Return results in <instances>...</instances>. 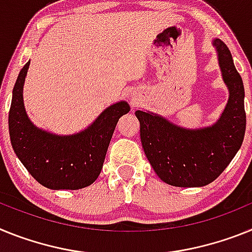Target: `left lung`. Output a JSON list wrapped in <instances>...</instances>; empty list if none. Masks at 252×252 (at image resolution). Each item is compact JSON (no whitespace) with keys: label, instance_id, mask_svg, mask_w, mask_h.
<instances>
[{"label":"left lung","instance_id":"obj_1","mask_svg":"<svg viewBox=\"0 0 252 252\" xmlns=\"http://www.w3.org/2000/svg\"><path fill=\"white\" fill-rule=\"evenodd\" d=\"M218 62L229 91L226 108L211 126L187 129L150 111H135L144 153L159 179L179 188L204 187L224 171L244 141L245 90L231 52L214 39Z\"/></svg>","mask_w":252,"mask_h":252}]
</instances>
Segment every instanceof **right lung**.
Instances as JSON below:
<instances>
[{
    "label": "right lung",
    "instance_id": "1",
    "mask_svg": "<svg viewBox=\"0 0 252 252\" xmlns=\"http://www.w3.org/2000/svg\"><path fill=\"white\" fill-rule=\"evenodd\" d=\"M30 62L19 73L12 91L8 129L12 148L26 170L43 187L53 190L86 188L101 172L114 129L130 110L126 101L110 105L85 130L58 135L35 126L25 111L23 87Z\"/></svg>",
    "mask_w": 252,
    "mask_h": 252
}]
</instances>
